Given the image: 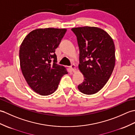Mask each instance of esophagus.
<instances>
[{"mask_svg":"<svg viewBox=\"0 0 135 135\" xmlns=\"http://www.w3.org/2000/svg\"><path fill=\"white\" fill-rule=\"evenodd\" d=\"M70 68L71 71L73 72V73H75L76 72V66H75V64H72L70 66Z\"/></svg>","mask_w":135,"mask_h":135,"instance_id":"obj_1","label":"esophagus"}]
</instances>
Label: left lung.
<instances>
[{
  "label": "left lung",
  "instance_id": "left-lung-1",
  "mask_svg": "<svg viewBox=\"0 0 135 135\" xmlns=\"http://www.w3.org/2000/svg\"><path fill=\"white\" fill-rule=\"evenodd\" d=\"M77 37L79 48V69L84 76L78 88L91 95L101 90L110 78L115 65V46L109 34L97 27L71 29Z\"/></svg>",
  "mask_w": 135,
  "mask_h": 135
}]
</instances>
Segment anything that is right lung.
<instances>
[{
    "instance_id": "obj_1",
    "label": "right lung",
    "mask_w": 135,
    "mask_h": 135,
    "mask_svg": "<svg viewBox=\"0 0 135 135\" xmlns=\"http://www.w3.org/2000/svg\"><path fill=\"white\" fill-rule=\"evenodd\" d=\"M66 31L55 28L34 30L26 36L20 46L22 73L31 89L40 95H48L54 93L61 77L68 74L64 67L56 64L55 54V49Z\"/></svg>"
}]
</instances>
